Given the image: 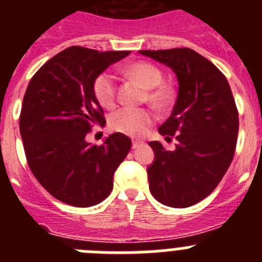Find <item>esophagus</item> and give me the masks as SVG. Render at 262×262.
Here are the masks:
<instances>
[{
	"label": "esophagus",
	"instance_id": "34e87169",
	"mask_svg": "<svg viewBox=\"0 0 262 262\" xmlns=\"http://www.w3.org/2000/svg\"><path fill=\"white\" fill-rule=\"evenodd\" d=\"M142 145H143V142H139V140H134L133 142L134 149H136V148H139V147H142Z\"/></svg>",
	"mask_w": 262,
	"mask_h": 262
}]
</instances>
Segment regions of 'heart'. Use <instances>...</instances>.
I'll return each mask as SVG.
<instances>
[{"label":"heart","mask_w":262,"mask_h":262,"mask_svg":"<svg viewBox=\"0 0 262 262\" xmlns=\"http://www.w3.org/2000/svg\"><path fill=\"white\" fill-rule=\"evenodd\" d=\"M128 77L135 80L147 90L145 99L156 108H165L172 103L173 93L163 84V73L157 67L148 62H136L126 69ZM94 97L103 108L111 110L117 105V86L113 76L102 73L97 77L93 85ZM154 117L144 108L124 107L111 115L110 126L118 133L129 136L144 135Z\"/></svg>","instance_id":"b5f03b06"}]
</instances>
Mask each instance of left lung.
Masks as SVG:
<instances>
[{
    "label": "left lung",
    "mask_w": 262,
    "mask_h": 262,
    "mask_svg": "<svg viewBox=\"0 0 262 262\" xmlns=\"http://www.w3.org/2000/svg\"><path fill=\"white\" fill-rule=\"evenodd\" d=\"M174 72L178 93L172 114L159 127L166 142H149L154 163L147 168L149 191L176 209L201 202L222 181L233 159L239 114L230 84L210 60L190 48L139 51Z\"/></svg>",
    "instance_id": "1"
}]
</instances>
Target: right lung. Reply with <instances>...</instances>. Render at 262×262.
Instances as JSON below:
<instances>
[{
  "label": "right lung",
  "mask_w": 262,
  "mask_h": 262,
  "mask_svg": "<svg viewBox=\"0 0 262 262\" xmlns=\"http://www.w3.org/2000/svg\"><path fill=\"white\" fill-rule=\"evenodd\" d=\"M128 55L73 46L48 60L27 86L19 118L27 163L41 186L67 205L89 207L107 198L131 148V139L120 133L102 145L86 140L92 127L106 123L94 81Z\"/></svg>",
  "instance_id": "1"
}]
</instances>
